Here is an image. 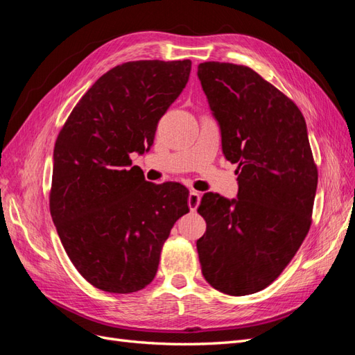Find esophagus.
Listing matches in <instances>:
<instances>
[{"mask_svg": "<svg viewBox=\"0 0 355 355\" xmlns=\"http://www.w3.org/2000/svg\"><path fill=\"white\" fill-rule=\"evenodd\" d=\"M200 201H201L200 192L191 191V192H189V197H188V206H189L191 211H196V210H197V207L200 206Z\"/></svg>", "mask_w": 355, "mask_h": 355, "instance_id": "obj_1", "label": "esophagus"}]
</instances>
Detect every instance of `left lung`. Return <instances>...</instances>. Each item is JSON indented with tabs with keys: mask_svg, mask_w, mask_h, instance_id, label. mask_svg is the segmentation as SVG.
Instances as JSON below:
<instances>
[{
	"mask_svg": "<svg viewBox=\"0 0 355 355\" xmlns=\"http://www.w3.org/2000/svg\"><path fill=\"white\" fill-rule=\"evenodd\" d=\"M197 73L220 125L223 155L239 164L237 198H201V272L222 293L252 295L283 272L313 222L318 171L305 118L249 67L204 62Z\"/></svg>",
	"mask_w": 355,
	"mask_h": 355,
	"instance_id": "8db88e82",
	"label": "left lung"
}]
</instances>
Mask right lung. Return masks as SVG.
I'll return each mask as SVG.
<instances>
[{"instance_id": "obj_1", "label": "right lung", "mask_w": 355, "mask_h": 355, "mask_svg": "<svg viewBox=\"0 0 355 355\" xmlns=\"http://www.w3.org/2000/svg\"><path fill=\"white\" fill-rule=\"evenodd\" d=\"M191 60H135L110 69L69 114L55 144L50 213L71 262L92 286L133 293L154 280L189 191L132 167L185 89Z\"/></svg>"}]
</instances>
